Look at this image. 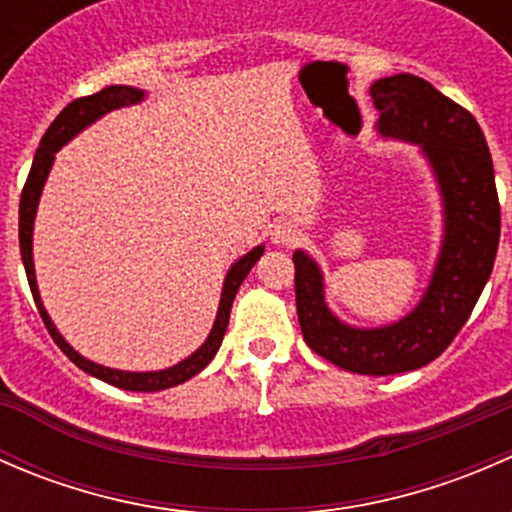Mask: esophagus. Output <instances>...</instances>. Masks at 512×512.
Instances as JSON below:
<instances>
[{
    "label": "esophagus",
    "instance_id": "1",
    "mask_svg": "<svg viewBox=\"0 0 512 512\" xmlns=\"http://www.w3.org/2000/svg\"><path fill=\"white\" fill-rule=\"evenodd\" d=\"M297 237L299 230L292 220H277L272 225V242H277V245H292V242H297Z\"/></svg>",
    "mask_w": 512,
    "mask_h": 512
}]
</instances>
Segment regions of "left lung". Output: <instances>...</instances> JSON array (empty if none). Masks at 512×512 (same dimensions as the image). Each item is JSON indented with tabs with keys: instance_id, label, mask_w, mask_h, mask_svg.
Wrapping results in <instances>:
<instances>
[{
	"instance_id": "obj_1",
	"label": "left lung",
	"mask_w": 512,
	"mask_h": 512,
	"mask_svg": "<svg viewBox=\"0 0 512 512\" xmlns=\"http://www.w3.org/2000/svg\"><path fill=\"white\" fill-rule=\"evenodd\" d=\"M381 136L418 143L433 165L446 208V237L426 294L391 327L354 329L324 302L322 272L302 250L294 260V294L304 342L354 374L389 376L426 366L448 349L471 317L493 272L500 240V203L493 158L478 121L414 74L371 86Z\"/></svg>"
}]
</instances>
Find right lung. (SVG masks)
Masks as SVG:
<instances>
[{"label":"right lung","mask_w":512,"mask_h":512,"mask_svg":"<svg viewBox=\"0 0 512 512\" xmlns=\"http://www.w3.org/2000/svg\"><path fill=\"white\" fill-rule=\"evenodd\" d=\"M141 98H143V91L133 89V86H106V89H101L98 94L81 96V98H76V101H71L69 106H66L64 111L54 118V123L46 128L44 138H41L39 148H36L32 170H29V178H27V183H24L22 200H19V250H22L24 270H27V280H29V287H32V297L36 302V309H39L41 319H44V327L49 329L51 339H54L56 347H59L61 352L69 356V359L74 361L79 369H84L86 374L96 376V379L106 381V384H111V386H118V389L163 391V389H170V386L183 384V381H188L190 376H195L198 371H203L205 366L213 361V356L218 354L220 344H223V337L227 332L232 299H235L242 280L250 275L252 265L260 260V255L265 250H262V247H255V250L247 252L242 260H237L235 265L230 267V272H227V277H225V285H223V297H220L218 317H215L213 329H210V337L205 339L203 347H200L195 354H190L185 361H180V364L170 366V369L148 371V374L108 369V366H98V364H94V361L84 359L79 352H74V349L64 342V337L56 332V327L51 324L49 314H46L44 304H41L39 289H36V277H34V260H32V230H34L36 205H39L41 188H44V180H46V175H49L51 163H54V153L59 151V148L64 146L69 138H74L81 128H86L89 123H94L96 118H101L103 113L113 111V108L131 106V103H138Z\"/></svg>","instance_id":"1"}]
</instances>
